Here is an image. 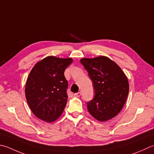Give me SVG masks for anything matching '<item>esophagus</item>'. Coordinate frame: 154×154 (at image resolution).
I'll return each mask as SVG.
<instances>
[{
    "mask_svg": "<svg viewBox=\"0 0 154 154\" xmlns=\"http://www.w3.org/2000/svg\"><path fill=\"white\" fill-rule=\"evenodd\" d=\"M81 95V92H78V93H75V96H76V97H80Z\"/></svg>",
    "mask_w": 154,
    "mask_h": 154,
    "instance_id": "esophagus-1",
    "label": "esophagus"
}]
</instances>
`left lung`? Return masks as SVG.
<instances>
[{
    "label": "left lung",
    "mask_w": 154,
    "mask_h": 154,
    "mask_svg": "<svg viewBox=\"0 0 154 154\" xmlns=\"http://www.w3.org/2000/svg\"><path fill=\"white\" fill-rule=\"evenodd\" d=\"M93 82L95 96L87 103L89 113L99 122L113 118L124 105L129 82L116 63L105 56L80 60Z\"/></svg>",
    "instance_id": "1"
}]
</instances>
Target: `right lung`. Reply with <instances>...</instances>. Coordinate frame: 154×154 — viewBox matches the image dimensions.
I'll use <instances>...</instances> for the list:
<instances>
[{"mask_svg":"<svg viewBox=\"0 0 154 154\" xmlns=\"http://www.w3.org/2000/svg\"><path fill=\"white\" fill-rule=\"evenodd\" d=\"M72 61L71 58L49 56L36 63L30 72L25 86L26 99L38 119L51 123L61 116L68 97L64 72Z\"/></svg>","mask_w":154,"mask_h":154,"instance_id":"1","label":"right lung"}]
</instances>
